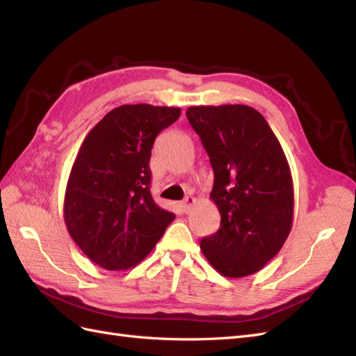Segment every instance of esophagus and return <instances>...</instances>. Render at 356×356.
Masks as SVG:
<instances>
[{
	"instance_id": "1",
	"label": "esophagus",
	"mask_w": 356,
	"mask_h": 356,
	"mask_svg": "<svg viewBox=\"0 0 356 356\" xmlns=\"http://www.w3.org/2000/svg\"><path fill=\"white\" fill-rule=\"evenodd\" d=\"M195 203H196L195 197L187 196L184 200L181 202V208H182V211H184L186 213H188L191 211V208H193V204H195Z\"/></svg>"
}]
</instances>
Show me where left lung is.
Masks as SVG:
<instances>
[{
    "mask_svg": "<svg viewBox=\"0 0 356 356\" xmlns=\"http://www.w3.org/2000/svg\"><path fill=\"white\" fill-rule=\"evenodd\" d=\"M188 122L213 170L218 232L200 241L227 277L252 275L281 251L293 224L294 190L284 149L266 118L248 105L190 106Z\"/></svg>",
    "mask_w": 356,
    "mask_h": 356,
    "instance_id": "obj_1",
    "label": "left lung"
}]
</instances>
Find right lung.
Masks as SVG:
<instances>
[{
  "instance_id": "obj_1",
  "label": "right lung",
  "mask_w": 356,
  "mask_h": 356,
  "mask_svg": "<svg viewBox=\"0 0 356 356\" xmlns=\"http://www.w3.org/2000/svg\"><path fill=\"white\" fill-rule=\"evenodd\" d=\"M179 108L122 105L84 138L71 169L63 217L74 242L106 270H126L153 250L175 215L157 207L149 157Z\"/></svg>"
}]
</instances>
